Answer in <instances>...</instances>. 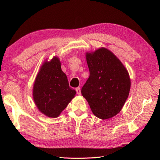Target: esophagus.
<instances>
[{
    "label": "esophagus",
    "instance_id": "34e87169",
    "mask_svg": "<svg viewBox=\"0 0 160 160\" xmlns=\"http://www.w3.org/2000/svg\"><path fill=\"white\" fill-rule=\"evenodd\" d=\"M75 90H76V92H77V94L80 95H81V89L79 88H76Z\"/></svg>",
    "mask_w": 160,
    "mask_h": 160
}]
</instances>
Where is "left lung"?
I'll return each instance as SVG.
<instances>
[{
  "instance_id": "1",
  "label": "left lung",
  "mask_w": 160,
  "mask_h": 160,
  "mask_svg": "<svg viewBox=\"0 0 160 160\" xmlns=\"http://www.w3.org/2000/svg\"><path fill=\"white\" fill-rule=\"evenodd\" d=\"M89 77L81 89L92 112L101 119L119 113L129 93L128 70L113 53L105 48L87 52Z\"/></svg>"
}]
</instances>
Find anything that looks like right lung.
Returning <instances> with one entry per match:
<instances>
[{
  "label": "right lung",
  "mask_w": 160,
  "mask_h": 160,
  "mask_svg": "<svg viewBox=\"0 0 160 160\" xmlns=\"http://www.w3.org/2000/svg\"><path fill=\"white\" fill-rule=\"evenodd\" d=\"M75 94L61 70L59 58L54 57L51 61H45L33 86V99L38 110L47 117L57 118Z\"/></svg>",
  "instance_id": "add662e5"
}]
</instances>
